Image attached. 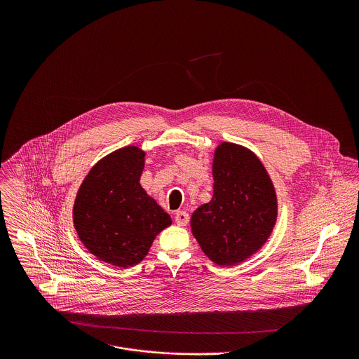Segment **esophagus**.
<instances>
[{"label": "esophagus", "instance_id": "esophagus-1", "mask_svg": "<svg viewBox=\"0 0 359 359\" xmlns=\"http://www.w3.org/2000/svg\"><path fill=\"white\" fill-rule=\"evenodd\" d=\"M174 218H175L177 225H180V226H185L188 224V221H189V215H188L187 211H177Z\"/></svg>", "mask_w": 359, "mask_h": 359}]
</instances>
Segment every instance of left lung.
<instances>
[{
	"label": "left lung",
	"instance_id": "obj_1",
	"mask_svg": "<svg viewBox=\"0 0 359 359\" xmlns=\"http://www.w3.org/2000/svg\"><path fill=\"white\" fill-rule=\"evenodd\" d=\"M212 198L198 207L191 228L203 253L218 265H236L268 241L278 217L273 184L250 149L221 142L212 158Z\"/></svg>",
	"mask_w": 359,
	"mask_h": 359
}]
</instances>
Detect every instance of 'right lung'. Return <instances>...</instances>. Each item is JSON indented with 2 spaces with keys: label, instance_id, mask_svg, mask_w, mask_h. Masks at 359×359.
<instances>
[{
  "label": "right lung",
  "instance_id": "right-lung-1",
  "mask_svg": "<svg viewBox=\"0 0 359 359\" xmlns=\"http://www.w3.org/2000/svg\"><path fill=\"white\" fill-rule=\"evenodd\" d=\"M145 152L117 149L101 158L84 178L73 207L83 245L101 261L128 268L148 255L171 217L141 187Z\"/></svg>",
  "mask_w": 359,
  "mask_h": 359
}]
</instances>
